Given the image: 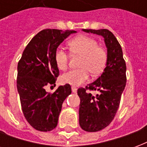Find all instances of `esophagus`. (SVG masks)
<instances>
[{
  "mask_svg": "<svg viewBox=\"0 0 147 147\" xmlns=\"http://www.w3.org/2000/svg\"><path fill=\"white\" fill-rule=\"evenodd\" d=\"M71 90L73 93H76L77 92V88L76 86H71Z\"/></svg>",
  "mask_w": 147,
  "mask_h": 147,
  "instance_id": "34e87169",
  "label": "esophagus"
}]
</instances>
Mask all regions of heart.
Here are the masks:
<instances>
[{
  "label": "heart",
  "instance_id": "obj_1",
  "mask_svg": "<svg viewBox=\"0 0 147 147\" xmlns=\"http://www.w3.org/2000/svg\"><path fill=\"white\" fill-rule=\"evenodd\" d=\"M68 46L73 54L83 56L80 69L71 70L61 76V82L72 86H79L89 80V71L93 75L101 73L106 64L107 53L105 49L98 45L95 39L80 35L71 40ZM68 54L59 47L54 54L55 63L60 70H66L68 65Z\"/></svg>",
  "mask_w": 147,
  "mask_h": 147
}]
</instances>
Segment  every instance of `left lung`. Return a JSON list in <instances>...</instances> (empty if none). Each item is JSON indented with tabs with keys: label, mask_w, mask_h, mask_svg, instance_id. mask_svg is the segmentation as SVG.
I'll return each instance as SVG.
<instances>
[{
	"label": "left lung",
	"mask_w": 147,
	"mask_h": 147,
	"mask_svg": "<svg viewBox=\"0 0 147 147\" xmlns=\"http://www.w3.org/2000/svg\"><path fill=\"white\" fill-rule=\"evenodd\" d=\"M86 33L103 37L107 48V61L103 73L86 86V89H78L80 98V125L88 132L104 129L113 120L119 108L121 94L126 86V64L123 51L116 37L107 29H83ZM97 90L98 95L94 97L86 90Z\"/></svg>",
	"instance_id": "obj_1"
}]
</instances>
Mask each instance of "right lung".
Here are the masks:
<instances>
[{"label": "right lung", "mask_w": 147, "mask_h": 147, "mask_svg": "<svg viewBox=\"0 0 147 147\" xmlns=\"http://www.w3.org/2000/svg\"><path fill=\"white\" fill-rule=\"evenodd\" d=\"M75 30L45 29L30 40L17 66V90L21 107L27 122L34 129L49 131L54 129L62 104L71 89L69 84L60 86L54 93L45 90L55 84L59 69L55 63L56 49Z\"/></svg>", "instance_id": "obj_1"}]
</instances>
